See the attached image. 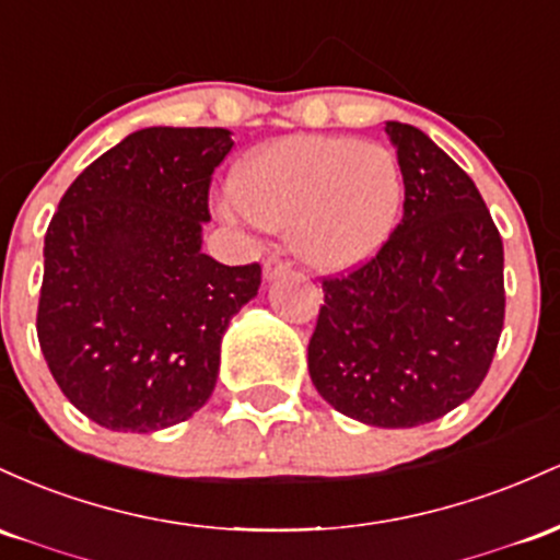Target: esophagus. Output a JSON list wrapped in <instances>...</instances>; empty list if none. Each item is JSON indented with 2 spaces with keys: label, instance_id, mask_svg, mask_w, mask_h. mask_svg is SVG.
I'll return each instance as SVG.
<instances>
[{
  "label": "esophagus",
  "instance_id": "1",
  "mask_svg": "<svg viewBox=\"0 0 560 560\" xmlns=\"http://www.w3.org/2000/svg\"><path fill=\"white\" fill-rule=\"evenodd\" d=\"M291 272V264L282 261L280 256H269L267 261H264V280H275L280 278V275H288Z\"/></svg>",
  "mask_w": 560,
  "mask_h": 560
}]
</instances>
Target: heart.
<instances>
[{
    "mask_svg": "<svg viewBox=\"0 0 560 560\" xmlns=\"http://www.w3.org/2000/svg\"><path fill=\"white\" fill-rule=\"evenodd\" d=\"M230 200L248 222L288 230L304 264L347 272L373 259L392 237L405 203V174L386 144L293 135L237 163Z\"/></svg>",
    "mask_w": 560,
    "mask_h": 560,
    "instance_id": "1",
    "label": "heart"
}]
</instances>
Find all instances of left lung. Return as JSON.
Masks as SVG:
<instances>
[{"instance_id":"obj_1","label":"left lung","mask_w":560,"mask_h":560,"mask_svg":"<svg viewBox=\"0 0 560 560\" xmlns=\"http://www.w3.org/2000/svg\"><path fill=\"white\" fill-rule=\"evenodd\" d=\"M405 213L378 254L323 280L310 375L328 405L378 429L447 416L481 386L505 319L502 241L474 179L410 124L386 121Z\"/></svg>"}]
</instances>
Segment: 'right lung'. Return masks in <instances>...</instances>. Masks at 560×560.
Masks as SVG:
<instances>
[{"label": "right lung", "mask_w": 560, "mask_h": 560, "mask_svg": "<svg viewBox=\"0 0 560 560\" xmlns=\"http://www.w3.org/2000/svg\"><path fill=\"white\" fill-rule=\"evenodd\" d=\"M228 129L131 131L73 179L44 235L36 332L68 401L110 431L150 433L211 397L230 319L261 267L203 254Z\"/></svg>", "instance_id": "1"}]
</instances>
